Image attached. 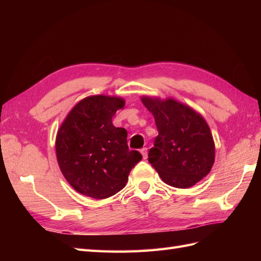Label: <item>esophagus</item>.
I'll return each instance as SVG.
<instances>
[{
    "label": "esophagus",
    "instance_id": "esophagus-1",
    "mask_svg": "<svg viewBox=\"0 0 261 261\" xmlns=\"http://www.w3.org/2000/svg\"><path fill=\"white\" fill-rule=\"evenodd\" d=\"M140 152H141V154H142V157H143V159H147V156H148V152H147V148H142V149H140Z\"/></svg>",
    "mask_w": 261,
    "mask_h": 261
}]
</instances>
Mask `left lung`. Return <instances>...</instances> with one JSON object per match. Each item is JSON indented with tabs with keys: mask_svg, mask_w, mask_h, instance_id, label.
<instances>
[{
	"mask_svg": "<svg viewBox=\"0 0 261 261\" xmlns=\"http://www.w3.org/2000/svg\"><path fill=\"white\" fill-rule=\"evenodd\" d=\"M152 113L158 136L148 160L167 185L187 188L206 176L214 164L215 147L206 121L174 98L142 96Z\"/></svg>",
	"mask_w": 261,
	"mask_h": 261,
	"instance_id": "left-lung-1",
	"label": "left lung"
}]
</instances>
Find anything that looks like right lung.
<instances>
[{
    "instance_id": "add662e5",
    "label": "right lung",
    "mask_w": 261,
    "mask_h": 261,
    "mask_svg": "<svg viewBox=\"0 0 261 261\" xmlns=\"http://www.w3.org/2000/svg\"><path fill=\"white\" fill-rule=\"evenodd\" d=\"M124 99L93 95L77 103L66 116L56 137L59 168L75 191L96 199L120 192L131 169L142 159L129 150L127 132L115 127L112 118Z\"/></svg>"
}]
</instances>
